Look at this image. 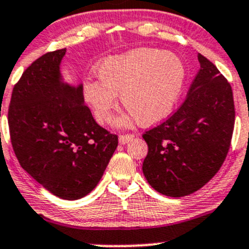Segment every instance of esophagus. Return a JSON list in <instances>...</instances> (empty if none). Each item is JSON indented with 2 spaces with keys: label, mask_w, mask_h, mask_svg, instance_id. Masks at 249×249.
<instances>
[{
  "label": "esophagus",
  "mask_w": 249,
  "mask_h": 249,
  "mask_svg": "<svg viewBox=\"0 0 249 249\" xmlns=\"http://www.w3.org/2000/svg\"><path fill=\"white\" fill-rule=\"evenodd\" d=\"M134 139H135V136H134V135H131V134L120 135V136H119V143H120V144H126V143L131 142V141Z\"/></svg>",
  "instance_id": "esophagus-1"
}]
</instances>
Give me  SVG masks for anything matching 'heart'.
Instances as JSON below:
<instances>
[{
	"instance_id": "obj_1",
	"label": "heart",
	"mask_w": 249,
	"mask_h": 249,
	"mask_svg": "<svg viewBox=\"0 0 249 249\" xmlns=\"http://www.w3.org/2000/svg\"><path fill=\"white\" fill-rule=\"evenodd\" d=\"M99 80L89 78L83 92L101 124L108 123L120 95L123 107L130 114L117 120L120 126L136 118L142 126L166 119L182 92L185 66L178 55L155 48H139L113 55L97 65Z\"/></svg>"
}]
</instances>
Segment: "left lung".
Wrapping results in <instances>:
<instances>
[{
    "label": "left lung",
    "mask_w": 249,
    "mask_h": 249,
    "mask_svg": "<svg viewBox=\"0 0 249 249\" xmlns=\"http://www.w3.org/2000/svg\"><path fill=\"white\" fill-rule=\"evenodd\" d=\"M200 70L182 106L145 131L143 175L152 188L171 197L202 188L222 167L231 143L235 106L231 85L201 54Z\"/></svg>",
    "instance_id": "left-lung-1"
}]
</instances>
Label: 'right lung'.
<instances>
[{"label": "right lung", "mask_w": 249, "mask_h": 249, "mask_svg": "<svg viewBox=\"0 0 249 249\" xmlns=\"http://www.w3.org/2000/svg\"><path fill=\"white\" fill-rule=\"evenodd\" d=\"M65 54L47 53L25 70L12 92L8 124L22 169L57 197L78 200L100 182L118 136L95 122L83 85L62 80Z\"/></svg>", "instance_id": "add662e5"}]
</instances>
